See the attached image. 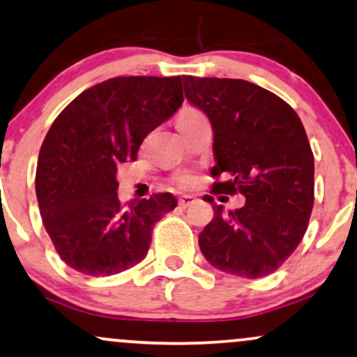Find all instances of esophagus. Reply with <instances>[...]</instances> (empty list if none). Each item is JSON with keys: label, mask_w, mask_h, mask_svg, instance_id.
Masks as SVG:
<instances>
[{"label": "esophagus", "mask_w": 357, "mask_h": 357, "mask_svg": "<svg viewBox=\"0 0 357 357\" xmlns=\"http://www.w3.org/2000/svg\"><path fill=\"white\" fill-rule=\"evenodd\" d=\"M179 206H181V208H190V206L195 203V197L192 196H181L179 197Z\"/></svg>", "instance_id": "34e87169"}]
</instances>
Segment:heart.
<instances>
[{"instance_id": "b5f03b06", "label": "heart", "mask_w": 357, "mask_h": 357, "mask_svg": "<svg viewBox=\"0 0 357 357\" xmlns=\"http://www.w3.org/2000/svg\"><path fill=\"white\" fill-rule=\"evenodd\" d=\"M199 116H203L199 113V111L195 109V108H183L179 111L178 116H176V126H183V124L192 121V119L199 118ZM174 184L178 188H191L196 184V176L191 174V173H179L174 176Z\"/></svg>"}]
</instances>
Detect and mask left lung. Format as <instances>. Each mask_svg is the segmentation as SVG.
I'll return each mask as SVG.
<instances>
[{"label": "left lung", "instance_id": "1", "mask_svg": "<svg viewBox=\"0 0 357 357\" xmlns=\"http://www.w3.org/2000/svg\"><path fill=\"white\" fill-rule=\"evenodd\" d=\"M183 83L188 101L211 121V173L227 178L214 183L213 192L246 197L229 213L213 204V221L199 234L201 252L227 274L268 276L301 243L314 204V156L301 119L249 81L183 76Z\"/></svg>", "mask_w": 357, "mask_h": 357}]
</instances>
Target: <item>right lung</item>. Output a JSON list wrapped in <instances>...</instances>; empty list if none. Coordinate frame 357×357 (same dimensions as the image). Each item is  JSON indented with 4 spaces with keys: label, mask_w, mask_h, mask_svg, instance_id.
<instances>
[{
    "label": "right lung",
    "mask_w": 357,
    "mask_h": 357,
    "mask_svg": "<svg viewBox=\"0 0 357 357\" xmlns=\"http://www.w3.org/2000/svg\"><path fill=\"white\" fill-rule=\"evenodd\" d=\"M183 100L181 76H119L86 89L51 124L34 183L43 225L70 268L111 276L148 255L153 226L176 199L160 192L124 206L116 171Z\"/></svg>",
    "instance_id": "1"
}]
</instances>
